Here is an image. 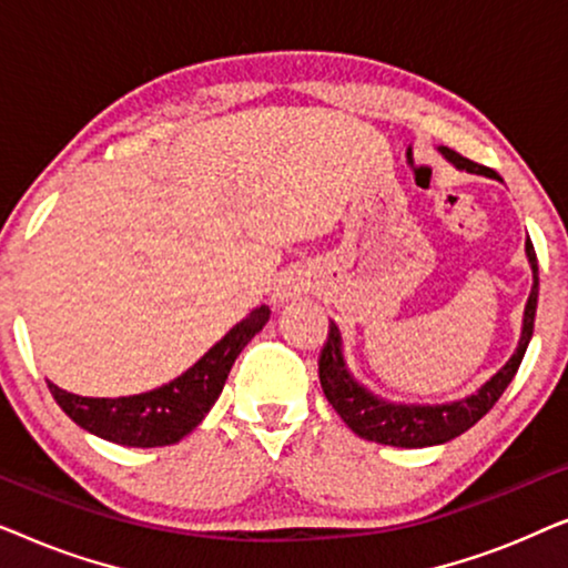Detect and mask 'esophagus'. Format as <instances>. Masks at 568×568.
Wrapping results in <instances>:
<instances>
[{"instance_id":"esophagus-1","label":"esophagus","mask_w":568,"mask_h":568,"mask_svg":"<svg viewBox=\"0 0 568 568\" xmlns=\"http://www.w3.org/2000/svg\"><path fill=\"white\" fill-rule=\"evenodd\" d=\"M294 294H297V286H294L292 282H282L274 290V302L276 305H284V302H290Z\"/></svg>"}]
</instances>
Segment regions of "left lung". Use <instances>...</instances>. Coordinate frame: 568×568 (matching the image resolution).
Segmentation results:
<instances>
[{
    "instance_id": "obj_1",
    "label": "left lung",
    "mask_w": 568,
    "mask_h": 568,
    "mask_svg": "<svg viewBox=\"0 0 568 568\" xmlns=\"http://www.w3.org/2000/svg\"><path fill=\"white\" fill-rule=\"evenodd\" d=\"M439 152L445 154L455 168L501 181L491 168L478 165V162L463 158V154L449 150V146H439ZM525 253L532 268V290L525 305L523 336H519L517 352L509 356V362L504 364L478 393L468 395V398L437 403V406H416V403H390L377 398L375 393H369L367 387L356 383L352 372H348L344 362V348H341V331L336 323H331L328 341L323 344L321 359H317L321 385L325 398H328L331 406L336 408V414L344 418L346 426L356 434V437L379 442V445L390 447L445 445V442L468 432L473 424H478L480 418L494 408V403L501 398L504 390H507L511 377L517 375L535 328V310H538V258H535V247L530 240L525 243Z\"/></svg>"
}]
</instances>
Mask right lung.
<instances>
[{"label": "right lung", "mask_w": 568, "mask_h": 568, "mask_svg": "<svg viewBox=\"0 0 568 568\" xmlns=\"http://www.w3.org/2000/svg\"><path fill=\"white\" fill-rule=\"evenodd\" d=\"M271 310L255 307L245 321L209 348L201 359L173 383L158 390L123 398H82L49 383L53 400L84 432L123 447H165L181 442L201 424L220 398L224 379L240 352L268 323Z\"/></svg>", "instance_id": "obj_1"}]
</instances>
